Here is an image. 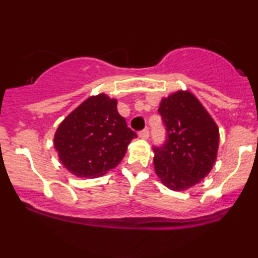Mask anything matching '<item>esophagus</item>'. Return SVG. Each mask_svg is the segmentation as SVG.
Instances as JSON below:
<instances>
[{
    "instance_id": "obj_1",
    "label": "esophagus",
    "mask_w": 258,
    "mask_h": 258,
    "mask_svg": "<svg viewBox=\"0 0 258 258\" xmlns=\"http://www.w3.org/2000/svg\"><path fill=\"white\" fill-rule=\"evenodd\" d=\"M138 136H139V137H141V138L147 139L148 137H149V130H148V128H144L143 131H141V132L138 133Z\"/></svg>"
}]
</instances>
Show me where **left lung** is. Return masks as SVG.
Listing matches in <instances>:
<instances>
[{"instance_id": "8db88e82", "label": "left lung", "mask_w": 258, "mask_h": 258, "mask_svg": "<svg viewBox=\"0 0 258 258\" xmlns=\"http://www.w3.org/2000/svg\"><path fill=\"white\" fill-rule=\"evenodd\" d=\"M159 112L167 139L162 147L154 148L155 172L171 190H186L214 167L220 143L218 127L189 91H177L162 98Z\"/></svg>"}]
</instances>
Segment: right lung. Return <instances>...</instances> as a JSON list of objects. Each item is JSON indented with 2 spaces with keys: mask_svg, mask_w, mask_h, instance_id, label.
<instances>
[{
  "mask_svg": "<svg viewBox=\"0 0 258 258\" xmlns=\"http://www.w3.org/2000/svg\"><path fill=\"white\" fill-rule=\"evenodd\" d=\"M117 100L104 93L88 97L58 126L54 148L69 172L97 178L116 167L136 132L117 111Z\"/></svg>",
  "mask_w": 258,
  "mask_h": 258,
  "instance_id": "1",
  "label": "right lung"
}]
</instances>
